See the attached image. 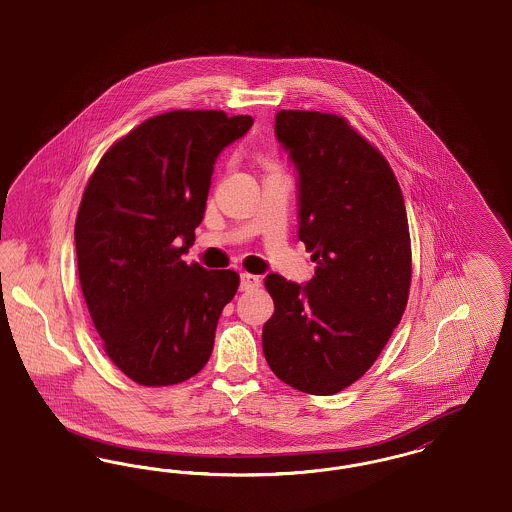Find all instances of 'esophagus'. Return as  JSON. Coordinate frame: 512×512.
I'll list each match as a JSON object with an SVG mask.
<instances>
[{"mask_svg": "<svg viewBox=\"0 0 512 512\" xmlns=\"http://www.w3.org/2000/svg\"><path fill=\"white\" fill-rule=\"evenodd\" d=\"M260 287V277L252 273H241V290H254Z\"/></svg>", "mask_w": 512, "mask_h": 512, "instance_id": "34e87169", "label": "esophagus"}]
</instances>
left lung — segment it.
<instances>
[{
    "label": "left lung",
    "instance_id": "obj_1",
    "mask_svg": "<svg viewBox=\"0 0 512 512\" xmlns=\"http://www.w3.org/2000/svg\"><path fill=\"white\" fill-rule=\"evenodd\" d=\"M275 135L298 170V239L315 277H266L275 312L262 348L292 388L331 396L363 377L405 312L411 239L400 183L346 118L279 111Z\"/></svg>",
    "mask_w": 512,
    "mask_h": 512
}]
</instances>
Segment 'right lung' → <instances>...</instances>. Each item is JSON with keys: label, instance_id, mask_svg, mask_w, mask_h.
Here are the masks:
<instances>
[{"label": "right lung", "instance_id": "add662e5", "mask_svg": "<svg viewBox=\"0 0 512 512\" xmlns=\"http://www.w3.org/2000/svg\"><path fill=\"white\" fill-rule=\"evenodd\" d=\"M252 116L170 111L118 139L91 174L74 225L80 285L112 363L137 384L195 377L239 289L233 269L187 266L216 158Z\"/></svg>", "mask_w": 512, "mask_h": 512}]
</instances>
